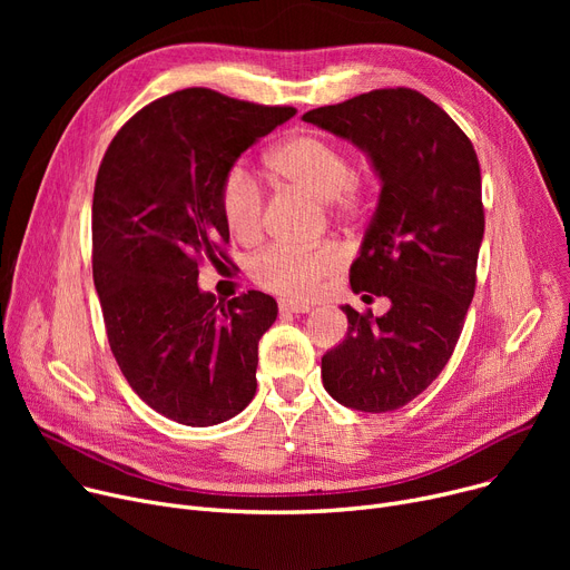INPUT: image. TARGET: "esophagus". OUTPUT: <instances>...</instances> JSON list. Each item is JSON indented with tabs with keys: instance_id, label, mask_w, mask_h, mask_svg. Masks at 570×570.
<instances>
[{
	"instance_id": "obj_1",
	"label": "esophagus",
	"mask_w": 570,
	"mask_h": 570,
	"mask_svg": "<svg viewBox=\"0 0 570 570\" xmlns=\"http://www.w3.org/2000/svg\"><path fill=\"white\" fill-rule=\"evenodd\" d=\"M279 309L284 314H307V312H312V305L303 303V301H293V297H282Z\"/></svg>"
}]
</instances>
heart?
Masks as SVG:
<instances>
[{
	"label": "heart",
	"mask_w": 570,
	"mask_h": 570,
	"mask_svg": "<svg viewBox=\"0 0 570 570\" xmlns=\"http://www.w3.org/2000/svg\"><path fill=\"white\" fill-rule=\"evenodd\" d=\"M269 166L284 183L323 203L351 209L361 198L348 155L318 134H297L284 140L269 157ZM222 215L237 239H254L261 230L263 189L243 164H235L224 177ZM340 261L342 254L327 245L316 249L267 247L252 258L249 273L263 288L301 297L309 295Z\"/></svg>",
	"instance_id": "b5f03b06"
}]
</instances>
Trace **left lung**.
<instances>
[{
    "label": "left lung",
    "instance_id": "obj_1",
    "mask_svg": "<svg viewBox=\"0 0 570 570\" xmlns=\"http://www.w3.org/2000/svg\"><path fill=\"white\" fill-rule=\"evenodd\" d=\"M303 119L353 142L379 177L351 288L391 301L383 316L342 305L348 333L321 357L323 387L355 411H395L441 374L464 327L485 233L481 166L451 115L415 89H374Z\"/></svg>",
    "mask_w": 570,
    "mask_h": 570
}]
</instances>
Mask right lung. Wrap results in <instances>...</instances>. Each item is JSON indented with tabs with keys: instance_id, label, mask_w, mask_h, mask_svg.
Segmentation results:
<instances>
[{
	"instance_id": "obj_1",
	"label": "right lung",
	"mask_w": 570,
	"mask_h": 570,
	"mask_svg": "<svg viewBox=\"0 0 570 570\" xmlns=\"http://www.w3.org/2000/svg\"><path fill=\"white\" fill-rule=\"evenodd\" d=\"M293 115L191 87L145 106L106 149L92 269L110 351L136 395L175 423L219 425L256 393L275 297L249 291L217 303L198 286V263L219 261L228 243L226 173Z\"/></svg>"
}]
</instances>
